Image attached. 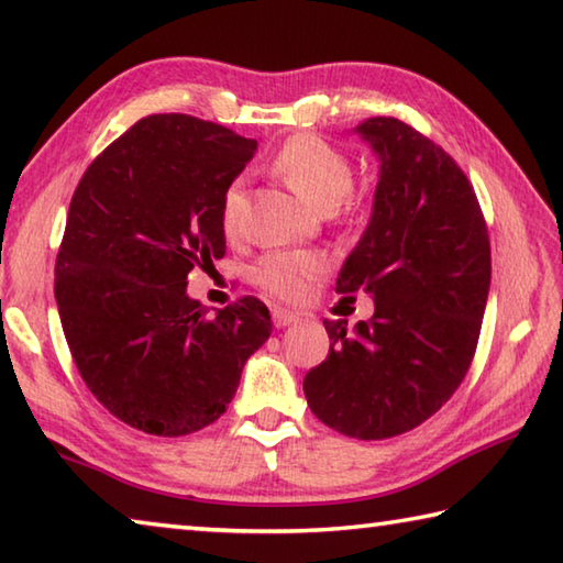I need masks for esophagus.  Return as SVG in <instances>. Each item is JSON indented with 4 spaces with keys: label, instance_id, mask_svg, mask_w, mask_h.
Returning a JSON list of instances; mask_svg holds the SVG:
<instances>
[{
    "label": "esophagus",
    "instance_id": "1",
    "mask_svg": "<svg viewBox=\"0 0 563 563\" xmlns=\"http://www.w3.org/2000/svg\"><path fill=\"white\" fill-rule=\"evenodd\" d=\"M298 312H292L288 308H273V322L275 328H285V325H292V322H298Z\"/></svg>",
    "mask_w": 563,
    "mask_h": 563
}]
</instances>
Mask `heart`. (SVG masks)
Masks as SVG:
<instances>
[{
  "label": "heart",
  "mask_w": 563,
  "mask_h": 563,
  "mask_svg": "<svg viewBox=\"0 0 563 563\" xmlns=\"http://www.w3.org/2000/svg\"><path fill=\"white\" fill-rule=\"evenodd\" d=\"M273 168L318 211H332L347 201L355 178L345 151L316 133H295L285 141L273 158ZM350 211L352 206L347 203ZM243 225L245 180L233 178L221 196V228L228 238H238ZM325 273V255L312 251H271L253 268V280L275 298L298 302L308 298Z\"/></svg>",
  "instance_id": "b5f03b06"
}]
</instances>
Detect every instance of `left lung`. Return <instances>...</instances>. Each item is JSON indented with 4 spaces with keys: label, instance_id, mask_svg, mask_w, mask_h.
<instances>
[{
    "label": "left lung",
    "instance_id": "1",
    "mask_svg": "<svg viewBox=\"0 0 563 563\" xmlns=\"http://www.w3.org/2000/svg\"><path fill=\"white\" fill-rule=\"evenodd\" d=\"M357 133L379 158L373 218L338 275L365 290L375 316L347 332L325 320L330 352L302 379L322 424L387 440L430 419L462 385L492 283L487 221L456 161L393 117Z\"/></svg>",
    "mask_w": 563,
    "mask_h": 563
}]
</instances>
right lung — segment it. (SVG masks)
I'll return each instance as SVG.
<instances>
[{
  "mask_svg": "<svg viewBox=\"0 0 563 563\" xmlns=\"http://www.w3.org/2000/svg\"><path fill=\"white\" fill-rule=\"evenodd\" d=\"M258 141L188 113L133 123L76 186L54 295L76 369L133 430L184 437L216 422L245 360L271 338L245 295L216 316L188 273L225 255L221 196Z\"/></svg>",
  "mask_w": 563,
  "mask_h": 563,
  "instance_id": "1",
  "label": "right lung"
}]
</instances>
